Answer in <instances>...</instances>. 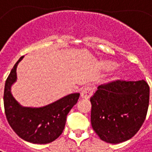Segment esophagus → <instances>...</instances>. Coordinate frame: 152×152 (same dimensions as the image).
<instances>
[{
  "mask_svg": "<svg viewBox=\"0 0 152 152\" xmlns=\"http://www.w3.org/2000/svg\"><path fill=\"white\" fill-rule=\"evenodd\" d=\"M94 93V88L91 86H86L83 88L82 92H81V98L88 99Z\"/></svg>",
  "mask_w": 152,
  "mask_h": 152,
  "instance_id": "esophagus-1",
  "label": "esophagus"
}]
</instances>
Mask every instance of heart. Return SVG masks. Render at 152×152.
<instances>
[{
    "mask_svg": "<svg viewBox=\"0 0 152 152\" xmlns=\"http://www.w3.org/2000/svg\"><path fill=\"white\" fill-rule=\"evenodd\" d=\"M114 64L112 62H109V61H105V62H102V68L103 69L105 70H110L112 69L113 68ZM120 73V71L118 70V72H117V74H119Z\"/></svg>",
    "mask_w": 152,
    "mask_h": 152,
    "instance_id": "obj_1",
    "label": "heart"
}]
</instances>
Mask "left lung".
Wrapping results in <instances>:
<instances>
[{
    "mask_svg": "<svg viewBox=\"0 0 152 152\" xmlns=\"http://www.w3.org/2000/svg\"><path fill=\"white\" fill-rule=\"evenodd\" d=\"M150 88L145 80H116L102 84L91 97V124L101 140L118 144L137 132L149 106Z\"/></svg>",
    "mask_w": 152,
    "mask_h": 152,
    "instance_id": "8db88e82",
    "label": "left lung"
}]
</instances>
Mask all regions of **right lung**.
Listing matches in <instances>:
<instances>
[{
    "mask_svg": "<svg viewBox=\"0 0 152 152\" xmlns=\"http://www.w3.org/2000/svg\"><path fill=\"white\" fill-rule=\"evenodd\" d=\"M24 56L20 58L6 79L4 90V107L6 119L11 128L26 142L47 144L62 134L66 118L77 103L78 93L67 95L42 107H22L12 96L10 88L16 81V68Z\"/></svg>",
    "mask_w": 152,
    "mask_h": 152,
    "instance_id": "obj_1",
    "label": "right lung"
}]
</instances>
